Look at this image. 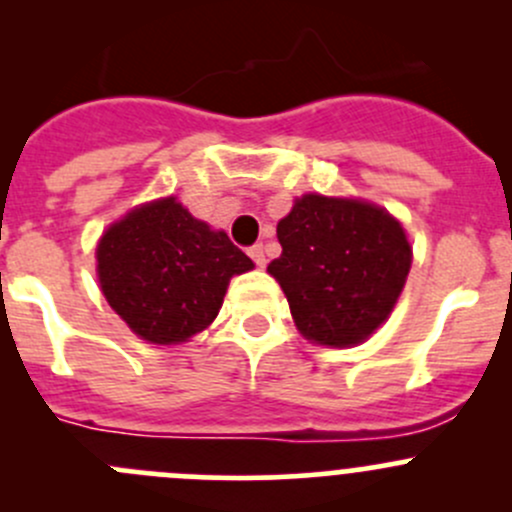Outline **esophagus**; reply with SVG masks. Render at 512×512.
<instances>
[{"label": "esophagus", "mask_w": 512, "mask_h": 512, "mask_svg": "<svg viewBox=\"0 0 512 512\" xmlns=\"http://www.w3.org/2000/svg\"><path fill=\"white\" fill-rule=\"evenodd\" d=\"M247 255L252 257V262H255L257 267H265V262H267V257H265V247L260 245V242H257V245H252L250 250H247Z\"/></svg>", "instance_id": "obj_1"}]
</instances>
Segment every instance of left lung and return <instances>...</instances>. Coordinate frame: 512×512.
<instances>
[{
	"instance_id": "8db88e82",
	"label": "left lung",
	"mask_w": 512,
	"mask_h": 512,
	"mask_svg": "<svg viewBox=\"0 0 512 512\" xmlns=\"http://www.w3.org/2000/svg\"><path fill=\"white\" fill-rule=\"evenodd\" d=\"M277 240L282 255L267 272L299 332L327 347H352L384 324L411 270L404 227L361 200L304 195Z\"/></svg>"
}]
</instances>
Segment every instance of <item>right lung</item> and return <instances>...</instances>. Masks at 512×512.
<instances>
[{
    "label": "right lung",
    "instance_id": "obj_1",
    "mask_svg": "<svg viewBox=\"0 0 512 512\" xmlns=\"http://www.w3.org/2000/svg\"><path fill=\"white\" fill-rule=\"evenodd\" d=\"M96 260L108 304L153 344L203 332L223 307L230 277L255 267L223 230L213 232L175 198L136 208L108 227Z\"/></svg>",
    "mask_w": 512,
    "mask_h": 512
}]
</instances>
